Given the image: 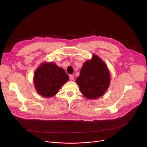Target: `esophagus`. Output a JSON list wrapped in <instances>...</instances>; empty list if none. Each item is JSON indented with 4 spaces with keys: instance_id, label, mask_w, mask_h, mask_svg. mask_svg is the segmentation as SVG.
<instances>
[{
    "instance_id": "1",
    "label": "esophagus",
    "mask_w": 147,
    "mask_h": 147,
    "mask_svg": "<svg viewBox=\"0 0 147 147\" xmlns=\"http://www.w3.org/2000/svg\"><path fill=\"white\" fill-rule=\"evenodd\" d=\"M69 79L70 80L72 81L74 79V76L73 75H69Z\"/></svg>"
}]
</instances>
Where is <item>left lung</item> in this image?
I'll list each match as a JSON object with an SVG mask.
<instances>
[{
  "label": "left lung",
  "mask_w": 147,
  "mask_h": 147,
  "mask_svg": "<svg viewBox=\"0 0 147 147\" xmlns=\"http://www.w3.org/2000/svg\"><path fill=\"white\" fill-rule=\"evenodd\" d=\"M82 93L89 100L101 97L110 83V74L106 63L97 55L83 64L76 80Z\"/></svg>",
  "instance_id": "obj_1"
}]
</instances>
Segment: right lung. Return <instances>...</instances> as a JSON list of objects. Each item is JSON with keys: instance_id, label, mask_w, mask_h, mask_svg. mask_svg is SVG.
I'll use <instances>...</instances> for the list:
<instances>
[{"instance_id": "add662e5", "label": "right lung", "mask_w": 147, "mask_h": 147, "mask_svg": "<svg viewBox=\"0 0 147 147\" xmlns=\"http://www.w3.org/2000/svg\"><path fill=\"white\" fill-rule=\"evenodd\" d=\"M68 80V75L62 68L52 62H44L34 72L33 83L39 94L49 98L55 96Z\"/></svg>"}]
</instances>
